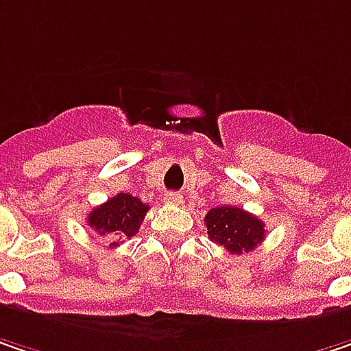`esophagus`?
<instances>
[{
  "instance_id": "esophagus-1",
  "label": "esophagus",
  "mask_w": 351,
  "mask_h": 351,
  "mask_svg": "<svg viewBox=\"0 0 351 351\" xmlns=\"http://www.w3.org/2000/svg\"><path fill=\"white\" fill-rule=\"evenodd\" d=\"M165 203L167 205H180L182 203V197L178 193H167L165 195Z\"/></svg>"
}]
</instances>
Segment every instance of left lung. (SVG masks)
<instances>
[{
    "mask_svg": "<svg viewBox=\"0 0 351 351\" xmlns=\"http://www.w3.org/2000/svg\"><path fill=\"white\" fill-rule=\"evenodd\" d=\"M205 225L210 241L235 255L253 251L265 239V223L239 207L227 205L210 208L205 217Z\"/></svg>",
    "mask_w": 351,
    "mask_h": 351,
    "instance_id": "8db88e82",
    "label": "left lung"
}]
</instances>
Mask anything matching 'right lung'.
I'll return each instance as SVG.
<instances>
[{"label":"right lung","instance_id":"obj_1","mask_svg":"<svg viewBox=\"0 0 351 351\" xmlns=\"http://www.w3.org/2000/svg\"><path fill=\"white\" fill-rule=\"evenodd\" d=\"M148 208L150 205L143 203L141 199L128 193H118L88 215V225L100 237L114 241L110 245H118L120 239H130L138 233Z\"/></svg>","mask_w":351,"mask_h":351}]
</instances>
